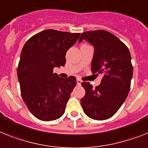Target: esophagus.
I'll return each instance as SVG.
<instances>
[{
  "label": "esophagus",
  "mask_w": 148,
  "mask_h": 148,
  "mask_svg": "<svg viewBox=\"0 0 148 148\" xmlns=\"http://www.w3.org/2000/svg\"><path fill=\"white\" fill-rule=\"evenodd\" d=\"M82 82V81L81 79H77V85H81Z\"/></svg>",
  "instance_id": "34e87169"
}]
</instances>
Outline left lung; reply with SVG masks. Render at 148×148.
<instances>
[{"mask_svg":"<svg viewBox=\"0 0 148 148\" xmlns=\"http://www.w3.org/2000/svg\"><path fill=\"white\" fill-rule=\"evenodd\" d=\"M82 40L95 48L91 72L102 74L103 78L95 88L89 82L82 83L85 90L82 107L91 119L104 120L116 113L129 95L133 74L131 54L125 44L104 30L85 32L79 43Z\"/></svg>","mask_w":148,"mask_h":148,"instance_id":"1","label":"left lung"}]
</instances>
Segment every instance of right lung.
<instances>
[{"label":"right lung","mask_w":148,"mask_h":148,"mask_svg":"<svg viewBox=\"0 0 148 148\" xmlns=\"http://www.w3.org/2000/svg\"><path fill=\"white\" fill-rule=\"evenodd\" d=\"M79 36L80 33L47 29L30 38L22 50L17 69L22 97L40 120H55L65 112L76 79H62L53 70L65 66L66 53Z\"/></svg>","instance_id":"add662e5"}]
</instances>
